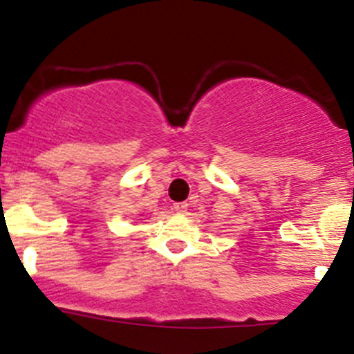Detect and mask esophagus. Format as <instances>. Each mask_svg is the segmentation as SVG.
Masks as SVG:
<instances>
[{
    "mask_svg": "<svg viewBox=\"0 0 354 354\" xmlns=\"http://www.w3.org/2000/svg\"><path fill=\"white\" fill-rule=\"evenodd\" d=\"M187 210V203L180 201V203H174V212L175 214H186Z\"/></svg>",
    "mask_w": 354,
    "mask_h": 354,
    "instance_id": "34e87169",
    "label": "esophagus"
}]
</instances>
